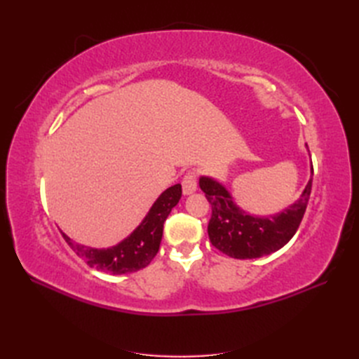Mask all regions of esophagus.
Listing matches in <instances>:
<instances>
[{
	"label": "esophagus",
	"instance_id": "34e87169",
	"mask_svg": "<svg viewBox=\"0 0 359 359\" xmlns=\"http://www.w3.org/2000/svg\"><path fill=\"white\" fill-rule=\"evenodd\" d=\"M198 190V173L191 170L186 177L182 178V193L191 194Z\"/></svg>",
	"mask_w": 359,
	"mask_h": 359
}]
</instances>
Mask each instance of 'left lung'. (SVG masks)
Returning <instances> with one entry per match:
<instances>
[{
	"label": "left lung",
	"mask_w": 359,
	"mask_h": 359,
	"mask_svg": "<svg viewBox=\"0 0 359 359\" xmlns=\"http://www.w3.org/2000/svg\"><path fill=\"white\" fill-rule=\"evenodd\" d=\"M199 187L212 208L208 223L211 244L233 259H256L277 252L295 235L310 199L311 180L298 201L274 215L245 212L223 184L211 177H201Z\"/></svg>",
	"instance_id": "1"
}]
</instances>
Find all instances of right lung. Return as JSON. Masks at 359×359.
I'll use <instances>...</instances> for the list:
<instances>
[{
  "mask_svg": "<svg viewBox=\"0 0 359 359\" xmlns=\"http://www.w3.org/2000/svg\"><path fill=\"white\" fill-rule=\"evenodd\" d=\"M181 194V184L166 189L151 206L145 219L136 229L116 245L94 248L74 243L64 232H61L62 238L76 255L97 271H104L115 276L136 273L148 266L157 255L163 236V224L173 206L180 202Z\"/></svg>",
  "mask_w": 359,
  "mask_h": 359,
  "instance_id": "1",
  "label": "right lung"
}]
</instances>
